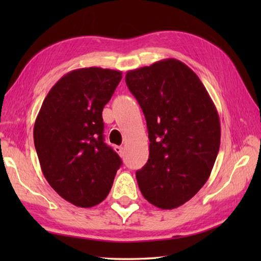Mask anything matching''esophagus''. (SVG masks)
<instances>
[{
    "instance_id": "obj_1",
    "label": "esophagus",
    "mask_w": 261,
    "mask_h": 261,
    "mask_svg": "<svg viewBox=\"0 0 261 261\" xmlns=\"http://www.w3.org/2000/svg\"><path fill=\"white\" fill-rule=\"evenodd\" d=\"M115 151H116L118 154H120L121 156L123 155V154H124V148H123L122 146H116V147H115Z\"/></svg>"
}]
</instances>
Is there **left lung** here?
Instances as JSON below:
<instances>
[{"label":"left lung","instance_id":"obj_1","mask_svg":"<svg viewBox=\"0 0 261 261\" xmlns=\"http://www.w3.org/2000/svg\"><path fill=\"white\" fill-rule=\"evenodd\" d=\"M125 83L146 118L149 156L136 177L162 210L183 205L204 187L218 156V110L200 79L175 59L127 71Z\"/></svg>","mask_w":261,"mask_h":261}]
</instances>
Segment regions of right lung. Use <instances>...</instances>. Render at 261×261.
Segmentation results:
<instances>
[{
	"label": "right lung",
	"mask_w": 261,
	"mask_h": 261,
	"mask_svg": "<svg viewBox=\"0 0 261 261\" xmlns=\"http://www.w3.org/2000/svg\"><path fill=\"white\" fill-rule=\"evenodd\" d=\"M122 72L83 68L62 77L43 100L34 123V146L47 182L79 207L108 196L121 158L105 143L102 110Z\"/></svg>",
	"instance_id": "right-lung-1"
}]
</instances>
